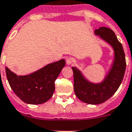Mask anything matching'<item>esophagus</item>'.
I'll return each instance as SVG.
<instances>
[{"label":"esophagus","instance_id":"1","mask_svg":"<svg viewBox=\"0 0 132 132\" xmlns=\"http://www.w3.org/2000/svg\"><path fill=\"white\" fill-rule=\"evenodd\" d=\"M75 62V60L73 59V58H68V59H67V60H66V63H67V65H71V64H72L73 63H74Z\"/></svg>","mask_w":132,"mask_h":132}]
</instances>
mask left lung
<instances>
[{"mask_svg": "<svg viewBox=\"0 0 132 132\" xmlns=\"http://www.w3.org/2000/svg\"><path fill=\"white\" fill-rule=\"evenodd\" d=\"M94 34L112 46L114 59L108 73L103 81L98 83L90 82L79 69L71 67L76 96L81 101L90 105L101 104L111 98L120 87L126 69L124 50L114 31L108 27H101L96 29Z\"/></svg>", "mask_w": 132, "mask_h": 132, "instance_id": "obj_1", "label": "left lung"}]
</instances>
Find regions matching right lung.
Listing matches in <instances>:
<instances>
[{
    "label": "right lung",
    "mask_w": 132,
    "mask_h": 132,
    "mask_svg": "<svg viewBox=\"0 0 132 132\" xmlns=\"http://www.w3.org/2000/svg\"><path fill=\"white\" fill-rule=\"evenodd\" d=\"M65 65V61L61 59L25 76L16 75L6 67V76L18 98L27 104L38 105L51 98L55 90V80Z\"/></svg>",
    "instance_id": "add662e5"
}]
</instances>
